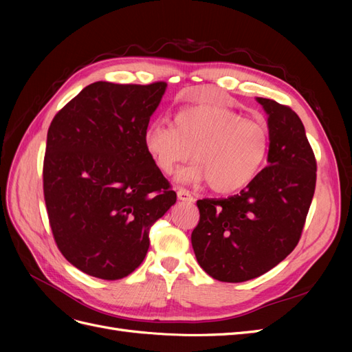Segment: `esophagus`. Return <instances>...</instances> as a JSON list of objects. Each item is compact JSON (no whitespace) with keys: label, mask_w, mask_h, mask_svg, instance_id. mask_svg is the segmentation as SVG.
<instances>
[{"label":"esophagus","mask_w":352,"mask_h":352,"mask_svg":"<svg viewBox=\"0 0 352 352\" xmlns=\"http://www.w3.org/2000/svg\"><path fill=\"white\" fill-rule=\"evenodd\" d=\"M177 198L180 199V201H194V197L190 195V192L189 190H186L185 188H179L177 189Z\"/></svg>","instance_id":"1"}]
</instances>
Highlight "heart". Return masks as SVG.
Returning <instances> with one entry per match:
<instances>
[{
	"mask_svg": "<svg viewBox=\"0 0 352 352\" xmlns=\"http://www.w3.org/2000/svg\"><path fill=\"white\" fill-rule=\"evenodd\" d=\"M269 145V127L263 122L212 104L186 107L176 114L175 126L154 122L144 132V146L160 172L176 173L194 153L198 163L179 177L186 182L207 180L219 194L250 185L260 173Z\"/></svg>",
	"mask_w": 352,
	"mask_h": 352,
	"instance_id": "heart-1",
	"label": "heart"
}]
</instances>
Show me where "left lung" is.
Listing matches in <instances>:
<instances>
[{
  "mask_svg": "<svg viewBox=\"0 0 352 352\" xmlns=\"http://www.w3.org/2000/svg\"><path fill=\"white\" fill-rule=\"evenodd\" d=\"M257 101L269 114V166L236 195L197 201L192 248L220 282L258 278L285 260L301 238L316 189L317 163L301 119L287 105Z\"/></svg>",
  "mask_w": 352,
  "mask_h": 352,
  "instance_id": "left-lung-1",
  "label": "left lung"
}]
</instances>
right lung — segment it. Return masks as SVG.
Returning a JSON list of instances; mask_svg holds the SVG:
<instances>
[{
  "label": "right lung",
  "instance_id": "obj_1",
  "mask_svg": "<svg viewBox=\"0 0 352 352\" xmlns=\"http://www.w3.org/2000/svg\"><path fill=\"white\" fill-rule=\"evenodd\" d=\"M166 87L95 82L50 124L42 179L52 236L94 278L123 279L140 267L151 226L176 202L144 146Z\"/></svg>",
  "mask_w": 352,
  "mask_h": 352
}]
</instances>
